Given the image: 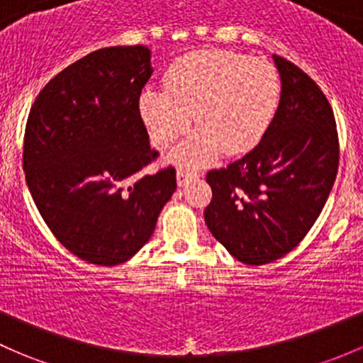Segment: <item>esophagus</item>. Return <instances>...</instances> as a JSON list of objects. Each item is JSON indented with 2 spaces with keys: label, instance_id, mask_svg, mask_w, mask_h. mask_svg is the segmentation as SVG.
<instances>
[{
  "label": "esophagus",
  "instance_id": "esophagus-1",
  "mask_svg": "<svg viewBox=\"0 0 363 363\" xmlns=\"http://www.w3.org/2000/svg\"><path fill=\"white\" fill-rule=\"evenodd\" d=\"M198 174L196 172H188V170H177V184L181 186H186L188 182H191L193 179H196Z\"/></svg>",
  "mask_w": 363,
  "mask_h": 363
}]
</instances>
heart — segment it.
<instances>
[{
    "mask_svg": "<svg viewBox=\"0 0 363 363\" xmlns=\"http://www.w3.org/2000/svg\"><path fill=\"white\" fill-rule=\"evenodd\" d=\"M280 101V76L273 64L230 50H198L179 57L165 74V90L140 94V114L162 150L189 127L198 128L175 162L203 167L220 150L230 155L254 147L272 123Z\"/></svg>",
    "mask_w": 363,
    "mask_h": 363,
    "instance_id": "heart-1",
    "label": "heart"
}]
</instances>
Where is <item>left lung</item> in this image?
Masks as SVG:
<instances>
[{
  "label": "left lung",
  "mask_w": 363,
  "mask_h": 363,
  "mask_svg": "<svg viewBox=\"0 0 363 363\" xmlns=\"http://www.w3.org/2000/svg\"><path fill=\"white\" fill-rule=\"evenodd\" d=\"M281 94L261 143L226 169L211 170L205 223L243 264L289 254L318 219L339 165L333 108L297 66L273 55Z\"/></svg>",
  "instance_id": "1"
}]
</instances>
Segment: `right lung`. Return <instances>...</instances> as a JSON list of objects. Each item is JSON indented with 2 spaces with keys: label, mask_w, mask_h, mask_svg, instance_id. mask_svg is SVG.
<instances>
[{
  "label": "right lung",
  "mask_w": 363,
  "mask_h": 363,
  "mask_svg": "<svg viewBox=\"0 0 363 363\" xmlns=\"http://www.w3.org/2000/svg\"><path fill=\"white\" fill-rule=\"evenodd\" d=\"M151 74L147 47L102 48L52 78L29 111L30 196L53 236L90 264L135 255L177 188L174 167L127 184L158 156L139 111Z\"/></svg>",
  "instance_id": "add662e5"
}]
</instances>
